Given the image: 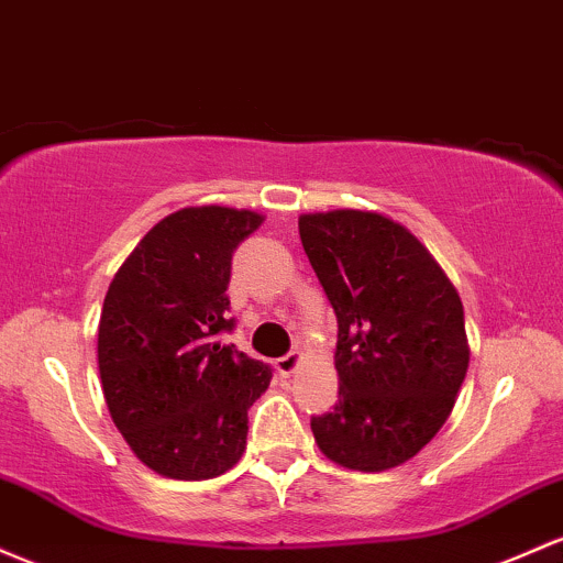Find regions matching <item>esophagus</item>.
<instances>
[{"mask_svg": "<svg viewBox=\"0 0 563 563\" xmlns=\"http://www.w3.org/2000/svg\"><path fill=\"white\" fill-rule=\"evenodd\" d=\"M299 366H301V352H288L286 357H280V361L275 363L277 374L280 376H291Z\"/></svg>", "mask_w": 563, "mask_h": 563, "instance_id": "1", "label": "esophagus"}]
</instances>
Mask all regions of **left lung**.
<instances>
[{"mask_svg": "<svg viewBox=\"0 0 563 563\" xmlns=\"http://www.w3.org/2000/svg\"><path fill=\"white\" fill-rule=\"evenodd\" d=\"M299 234L339 323V400L312 417L314 443L347 471L404 465L443 428L465 382L471 344L460 294L385 213H301Z\"/></svg>", "mask_w": 563, "mask_h": 563, "instance_id": "obj_1", "label": "left lung"}]
</instances>
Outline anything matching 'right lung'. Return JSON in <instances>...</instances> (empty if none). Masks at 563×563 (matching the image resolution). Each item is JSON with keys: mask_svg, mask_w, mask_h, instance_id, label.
Segmentation results:
<instances>
[{"mask_svg": "<svg viewBox=\"0 0 563 563\" xmlns=\"http://www.w3.org/2000/svg\"><path fill=\"white\" fill-rule=\"evenodd\" d=\"M262 221L249 208H181L109 283L98 323L103 398L133 454L165 478H216L245 452L249 409L272 368L219 333L234 325L232 253Z\"/></svg>", "mask_w": 563, "mask_h": 563, "instance_id": "obj_1", "label": "right lung"}]
</instances>
